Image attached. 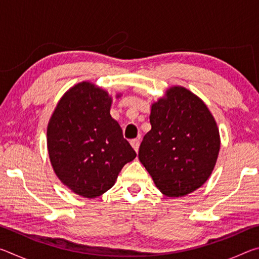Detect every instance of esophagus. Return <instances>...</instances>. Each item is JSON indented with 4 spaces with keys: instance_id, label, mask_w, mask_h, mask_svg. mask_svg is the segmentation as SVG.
Returning a JSON list of instances; mask_svg holds the SVG:
<instances>
[{
    "instance_id": "obj_1",
    "label": "esophagus",
    "mask_w": 259,
    "mask_h": 259,
    "mask_svg": "<svg viewBox=\"0 0 259 259\" xmlns=\"http://www.w3.org/2000/svg\"><path fill=\"white\" fill-rule=\"evenodd\" d=\"M130 144H131V146H133L134 150L136 151V153H137L138 150H139V145H140L139 139H133V140H131V142H130Z\"/></svg>"
}]
</instances>
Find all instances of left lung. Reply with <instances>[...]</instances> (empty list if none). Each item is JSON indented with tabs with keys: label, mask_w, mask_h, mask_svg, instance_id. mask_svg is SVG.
<instances>
[{
	"label": "left lung",
	"mask_w": 259,
	"mask_h": 259,
	"mask_svg": "<svg viewBox=\"0 0 259 259\" xmlns=\"http://www.w3.org/2000/svg\"><path fill=\"white\" fill-rule=\"evenodd\" d=\"M150 122L138 157L156 187L171 198L198 190L211 175L221 147L207 105L185 88L172 87L152 104Z\"/></svg>",
	"instance_id": "obj_1"
}]
</instances>
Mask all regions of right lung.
<instances>
[{
  "instance_id": "obj_1",
  "label": "right lung",
  "mask_w": 259,
  "mask_h": 259,
  "mask_svg": "<svg viewBox=\"0 0 259 259\" xmlns=\"http://www.w3.org/2000/svg\"><path fill=\"white\" fill-rule=\"evenodd\" d=\"M111 105L107 91L90 82L77 83L61 97L48 124L52 168L64 185L83 198L108 191L137 155L109 114Z\"/></svg>"
}]
</instances>
